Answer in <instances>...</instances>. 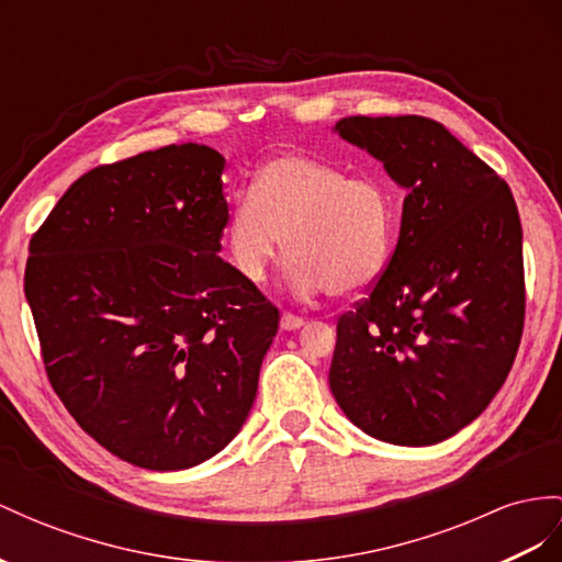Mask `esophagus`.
Wrapping results in <instances>:
<instances>
[{
	"label": "esophagus",
	"instance_id": "esophagus-1",
	"mask_svg": "<svg viewBox=\"0 0 562 562\" xmlns=\"http://www.w3.org/2000/svg\"><path fill=\"white\" fill-rule=\"evenodd\" d=\"M304 325H306V321L299 318V315H294V313H282L280 327L286 329V333H292V329H299V327H304Z\"/></svg>",
	"mask_w": 562,
	"mask_h": 562
}]
</instances>
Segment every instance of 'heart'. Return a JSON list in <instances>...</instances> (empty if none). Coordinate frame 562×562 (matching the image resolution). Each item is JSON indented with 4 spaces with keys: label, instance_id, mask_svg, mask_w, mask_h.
<instances>
[{
    "label": "heart",
    "instance_id": "heart-1",
    "mask_svg": "<svg viewBox=\"0 0 562 562\" xmlns=\"http://www.w3.org/2000/svg\"><path fill=\"white\" fill-rule=\"evenodd\" d=\"M390 237L392 206L378 180L347 178L301 154L263 164L225 225L229 258L244 280L263 284L290 251L286 280L301 299L363 292L386 263Z\"/></svg>",
    "mask_w": 562,
    "mask_h": 562
}]
</instances>
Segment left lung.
Wrapping results in <instances>:
<instances>
[{
  "label": "left lung",
  "mask_w": 562,
  "mask_h": 562,
  "mask_svg": "<svg viewBox=\"0 0 562 562\" xmlns=\"http://www.w3.org/2000/svg\"><path fill=\"white\" fill-rule=\"evenodd\" d=\"M333 131L378 158L406 199L390 266L337 323L329 390L370 437L439 443L492 404L520 347L525 270L515 199L437 121L351 116Z\"/></svg>",
  "instance_id": "left-lung-1"
}]
</instances>
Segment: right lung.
<instances>
[{
	"label": "right lung",
	"instance_id": "add662e5",
	"mask_svg": "<svg viewBox=\"0 0 562 562\" xmlns=\"http://www.w3.org/2000/svg\"><path fill=\"white\" fill-rule=\"evenodd\" d=\"M225 156L168 144L68 187L31 239L25 299L54 392L125 463L221 453L254 406L280 313L218 256Z\"/></svg>",
	"mask_w": 562,
	"mask_h": 562
}]
</instances>
